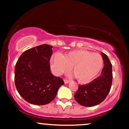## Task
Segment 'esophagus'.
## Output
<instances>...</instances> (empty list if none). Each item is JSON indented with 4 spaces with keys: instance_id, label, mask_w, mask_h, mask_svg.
<instances>
[{
    "instance_id": "34e87169",
    "label": "esophagus",
    "mask_w": 129,
    "mask_h": 129,
    "mask_svg": "<svg viewBox=\"0 0 129 129\" xmlns=\"http://www.w3.org/2000/svg\"><path fill=\"white\" fill-rule=\"evenodd\" d=\"M64 81V83L66 84L69 83V82H70L69 80H67V79H64V81Z\"/></svg>"
}]
</instances>
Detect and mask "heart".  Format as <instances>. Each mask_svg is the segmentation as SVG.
<instances>
[{"mask_svg":"<svg viewBox=\"0 0 129 129\" xmlns=\"http://www.w3.org/2000/svg\"><path fill=\"white\" fill-rule=\"evenodd\" d=\"M101 54L85 50H75L64 56L56 53L52 56L50 66L55 75L66 73L72 66V71L81 83L86 84L95 79L103 68Z\"/></svg>","mask_w":129,"mask_h":129,"instance_id":"obj_1","label":"heart"}]
</instances>
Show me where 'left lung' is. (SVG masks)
Returning a JSON list of instances; mask_svg holds the SVG:
<instances>
[{
    "label": "left lung",
    "mask_w": 129,
    "mask_h": 129,
    "mask_svg": "<svg viewBox=\"0 0 129 129\" xmlns=\"http://www.w3.org/2000/svg\"><path fill=\"white\" fill-rule=\"evenodd\" d=\"M104 66L101 75L89 84L79 85L75 94V99L80 105L93 107L103 101L107 97L112 86V66L108 56L101 52Z\"/></svg>",
    "instance_id": "obj_1"
}]
</instances>
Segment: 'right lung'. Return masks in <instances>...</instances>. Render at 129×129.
<instances>
[{
	"mask_svg": "<svg viewBox=\"0 0 129 129\" xmlns=\"http://www.w3.org/2000/svg\"><path fill=\"white\" fill-rule=\"evenodd\" d=\"M53 47L43 44L24 51L14 70V82L20 95L32 104L45 105L55 98L63 81L50 72Z\"/></svg>",
	"mask_w": 129,
	"mask_h": 129,
	"instance_id": "obj_1",
	"label": "right lung"
}]
</instances>
